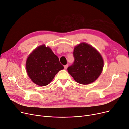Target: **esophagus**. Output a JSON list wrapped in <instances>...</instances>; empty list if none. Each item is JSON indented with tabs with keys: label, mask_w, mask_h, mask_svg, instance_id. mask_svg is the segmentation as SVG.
<instances>
[{
	"label": "esophagus",
	"mask_w": 129,
	"mask_h": 129,
	"mask_svg": "<svg viewBox=\"0 0 129 129\" xmlns=\"http://www.w3.org/2000/svg\"><path fill=\"white\" fill-rule=\"evenodd\" d=\"M68 64H66V65H65V66H64V69H67V68H68Z\"/></svg>",
	"instance_id": "esophagus-1"
}]
</instances>
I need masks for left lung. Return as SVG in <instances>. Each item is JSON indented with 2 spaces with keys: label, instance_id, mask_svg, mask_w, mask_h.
Segmentation results:
<instances>
[{
  "label": "left lung",
  "instance_id": "1",
  "mask_svg": "<svg viewBox=\"0 0 129 129\" xmlns=\"http://www.w3.org/2000/svg\"><path fill=\"white\" fill-rule=\"evenodd\" d=\"M73 54L74 62L67 69L69 74L79 83L88 84L94 82L103 68L100 53L92 46L82 42L75 47Z\"/></svg>",
  "mask_w": 129,
  "mask_h": 129
}]
</instances>
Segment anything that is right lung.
Wrapping results in <instances>:
<instances>
[{
  "label": "right lung",
  "instance_id": "add662e5",
  "mask_svg": "<svg viewBox=\"0 0 129 129\" xmlns=\"http://www.w3.org/2000/svg\"><path fill=\"white\" fill-rule=\"evenodd\" d=\"M26 68L29 77L35 84L45 86L50 83L57 73L64 67L51 49L42 45L29 55Z\"/></svg>",
  "mask_w": 129,
  "mask_h": 129
}]
</instances>
